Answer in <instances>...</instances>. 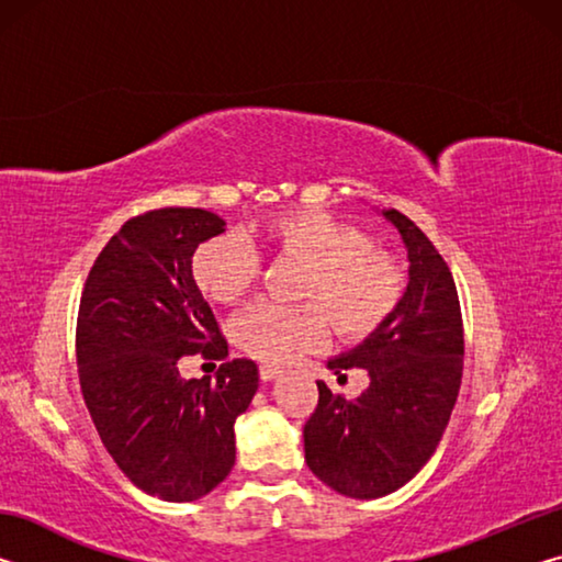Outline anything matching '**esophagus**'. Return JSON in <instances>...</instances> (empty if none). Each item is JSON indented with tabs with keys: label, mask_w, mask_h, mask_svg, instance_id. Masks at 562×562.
<instances>
[{
	"label": "esophagus",
	"mask_w": 562,
	"mask_h": 562,
	"mask_svg": "<svg viewBox=\"0 0 562 562\" xmlns=\"http://www.w3.org/2000/svg\"><path fill=\"white\" fill-rule=\"evenodd\" d=\"M282 374L280 367H272V364H262L260 367V379L262 382H272V379H278Z\"/></svg>",
	"instance_id": "esophagus-1"
}]
</instances>
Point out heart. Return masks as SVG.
I'll use <instances>...</instances> for the list:
<instances>
[{
    "label": "heart",
    "mask_w": 562,
    "mask_h": 562,
    "mask_svg": "<svg viewBox=\"0 0 562 562\" xmlns=\"http://www.w3.org/2000/svg\"><path fill=\"white\" fill-rule=\"evenodd\" d=\"M258 233L274 258L304 262L297 297L310 302H258L240 312L231 337L245 355L282 364L319 347L329 322L341 339L361 341L382 329L404 300V265L357 225L297 207L265 217ZM190 272L207 300L235 304L258 284L262 258L243 235L223 233L195 247Z\"/></svg>",
    "instance_id": "b5f03b06"
}]
</instances>
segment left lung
<instances>
[{"instance_id": "left-lung-1", "label": "left lung", "mask_w": 562, "mask_h": 562, "mask_svg": "<svg viewBox=\"0 0 562 562\" xmlns=\"http://www.w3.org/2000/svg\"><path fill=\"white\" fill-rule=\"evenodd\" d=\"M408 252L404 300L386 325L327 367L347 379L364 369L357 398L317 382L319 402L304 424V461L349 498H382L431 459L449 424L463 374V319L449 265L404 213H384Z\"/></svg>"}]
</instances>
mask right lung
Segmentation results:
<instances>
[{"label": "right lung", "mask_w": 562, "mask_h": 562, "mask_svg": "<svg viewBox=\"0 0 562 562\" xmlns=\"http://www.w3.org/2000/svg\"><path fill=\"white\" fill-rule=\"evenodd\" d=\"M225 231L203 207L131 217L99 252L76 319L81 394L103 446L133 486L186 503L235 465V418L258 392L252 359L180 379L178 359H225L211 304L190 272L195 247Z\"/></svg>", "instance_id": "add662e5"}]
</instances>
